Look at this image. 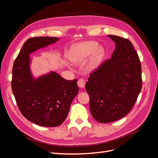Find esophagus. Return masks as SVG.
I'll list each match as a JSON object with an SVG mask.
<instances>
[{"label":"esophagus","mask_w":158,"mask_h":158,"mask_svg":"<svg viewBox=\"0 0 158 158\" xmlns=\"http://www.w3.org/2000/svg\"><path fill=\"white\" fill-rule=\"evenodd\" d=\"M85 80L83 78H80L78 81V87L80 88H84L85 86Z\"/></svg>","instance_id":"34e87169"}]
</instances>
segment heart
Wrapping results in <instances>:
<instances>
[{"label":"heart","mask_w":158,"mask_h":158,"mask_svg":"<svg viewBox=\"0 0 158 158\" xmlns=\"http://www.w3.org/2000/svg\"><path fill=\"white\" fill-rule=\"evenodd\" d=\"M98 47V44L95 41H84L76 44L72 47L69 59L75 64H80L91 56L88 66V70L92 71L99 66L100 62L105 55V50L101 47Z\"/></svg>","instance_id":"obj_1"}]
</instances>
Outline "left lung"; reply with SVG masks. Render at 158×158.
Returning <instances> with one entry per match:
<instances>
[{
	"label": "left lung",
	"mask_w": 158,
	"mask_h": 158,
	"mask_svg": "<svg viewBox=\"0 0 158 158\" xmlns=\"http://www.w3.org/2000/svg\"><path fill=\"white\" fill-rule=\"evenodd\" d=\"M115 44L111 58L92 73L85 88L89 108L98 122L108 123L127 114L142 89V69L137 52L127 39L107 35Z\"/></svg>",
	"instance_id": "left-lung-1"
}]
</instances>
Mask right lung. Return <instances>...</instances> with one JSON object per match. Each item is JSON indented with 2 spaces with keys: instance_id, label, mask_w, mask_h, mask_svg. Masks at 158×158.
I'll return each mask as SVG.
<instances>
[{
  "instance_id": "obj_1",
  "label": "right lung",
  "mask_w": 158,
  "mask_h": 158,
  "mask_svg": "<svg viewBox=\"0 0 158 158\" xmlns=\"http://www.w3.org/2000/svg\"><path fill=\"white\" fill-rule=\"evenodd\" d=\"M59 40L58 37H52L28 39L14 60L12 69V89L19 109L28 121L42 127L60 125L79 92L77 79L65 80L53 71L37 78L31 73L30 55Z\"/></svg>"
}]
</instances>
